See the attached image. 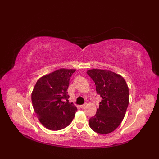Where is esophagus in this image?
<instances>
[{
  "label": "esophagus",
  "instance_id": "34e87169",
  "mask_svg": "<svg viewBox=\"0 0 159 159\" xmlns=\"http://www.w3.org/2000/svg\"><path fill=\"white\" fill-rule=\"evenodd\" d=\"M86 106H87V103H85V104H82V105H80V108H81V109H84V108H85Z\"/></svg>",
  "mask_w": 159,
  "mask_h": 159
}]
</instances>
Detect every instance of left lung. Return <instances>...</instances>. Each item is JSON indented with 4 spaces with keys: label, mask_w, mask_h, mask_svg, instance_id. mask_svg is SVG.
Here are the masks:
<instances>
[{
    "label": "left lung",
    "mask_w": 159,
    "mask_h": 159,
    "mask_svg": "<svg viewBox=\"0 0 159 159\" xmlns=\"http://www.w3.org/2000/svg\"><path fill=\"white\" fill-rule=\"evenodd\" d=\"M87 74L95 83L97 94L102 97L96 113L89 120L96 133L108 134L122 121L129 103V91L124 78L105 70L93 69Z\"/></svg>",
    "instance_id": "1"
}]
</instances>
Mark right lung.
<instances>
[{
    "label": "right lung",
    "instance_id": "obj_1",
    "mask_svg": "<svg viewBox=\"0 0 159 159\" xmlns=\"http://www.w3.org/2000/svg\"><path fill=\"white\" fill-rule=\"evenodd\" d=\"M76 70L60 69L37 81L31 94L33 109L43 126L51 130H61L71 123L77 108L68 102L70 79ZM66 99L67 102H63Z\"/></svg>",
    "mask_w": 159,
    "mask_h": 159
}]
</instances>
